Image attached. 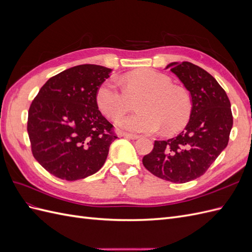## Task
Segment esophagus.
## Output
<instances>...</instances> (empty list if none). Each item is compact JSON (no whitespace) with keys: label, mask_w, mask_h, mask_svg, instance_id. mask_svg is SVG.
Returning a JSON list of instances; mask_svg holds the SVG:
<instances>
[{"label":"esophagus","mask_w":252,"mask_h":252,"mask_svg":"<svg viewBox=\"0 0 252 252\" xmlns=\"http://www.w3.org/2000/svg\"><path fill=\"white\" fill-rule=\"evenodd\" d=\"M122 136L126 139H130V140H138L140 136L136 134H130V133H122Z\"/></svg>","instance_id":"obj_1"}]
</instances>
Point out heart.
I'll use <instances>...</instances> for the list:
<instances>
[{
	"label": "heart",
	"instance_id": "b5f03b06",
	"mask_svg": "<svg viewBox=\"0 0 252 252\" xmlns=\"http://www.w3.org/2000/svg\"><path fill=\"white\" fill-rule=\"evenodd\" d=\"M124 90L113 81L97 89L96 104L106 117L118 121L128 110L130 98L141 96L136 105L140 112L120 121V127L139 133H156L164 128L171 133L186 124L191 103L185 90L172 86L167 75L152 69H139L122 78Z\"/></svg>",
	"mask_w": 252,
	"mask_h": 252
}]
</instances>
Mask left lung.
<instances>
[{"instance_id": "8db88e82", "label": "left lung", "mask_w": 252, "mask_h": 252, "mask_svg": "<svg viewBox=\"0 0 252 252\" xmlns=\"http://www.w3.org/2000/svg\"><path fill=\"white\" fill-rule=\"evenodd\" d=\"M168 68L191 96L189 122L174 138L156 141L143 165L158 178L186 183L200 178L226 148L233 124L231 105L225 90L203 68L189 62H173Z\"/></svg>"}]
</instances>
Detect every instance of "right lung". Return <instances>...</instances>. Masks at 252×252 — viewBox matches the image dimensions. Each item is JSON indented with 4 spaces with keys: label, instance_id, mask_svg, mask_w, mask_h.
Instances as JSON below:
<instances>
[{
    "label": "right lung",
    "instance_id": "add662e5",
    "mask_svg": "<svg viewBox=\"0 0 252 252\" xmlns=\"http://www.w3.org/2000/svg\"><path fill=\"white\" fill-rule=\"evenodd\" d=\"M112 69L84 64L50 78L28 111L32 155L55 177L77 181L102 168L111 143L112 125L96 104V93Z\"/></svg>",
    "mask_w": 252,
    "mask_h": 252
}]
</instances>
